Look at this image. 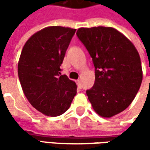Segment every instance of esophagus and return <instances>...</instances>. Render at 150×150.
Wrapping results in <instances>:
<instances>
[{
    "mask_svg": "<svg viewBox=\"0 0 150 150\" xmlns=\"http://www.w3.org/2000/svg\"><path fill=\"white\" fill-rule=\"evenodd\" d=\"M76 83H77V85H78L79 88H81V81H80V79L76 80Z\"/></svg>",
    "mask_w": 150,
    "mask_h": 150,
    "instance_id": "obj_1",
    "label": "esophagus"
}]
</instances>
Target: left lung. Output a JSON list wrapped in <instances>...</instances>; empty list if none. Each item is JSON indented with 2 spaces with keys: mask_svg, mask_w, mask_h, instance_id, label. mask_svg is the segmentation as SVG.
Returning a JSON list of instances; mask_svg holds the SVG:
<instances>
[{
  "mask_svg": "<svg viewBox=\"0 0 150 150\" xmlns=\"http://www.w3.org/2000/svg\"><path fill=\"white\" fill-rule=\"evenodd\" d=\"M77 36L92 58L95 83L87 96L95 112L110 118L129 107L142 82L138 51L112 27L79 28Z\"/></svg>",
  "mask_w": 150,
  "mask_h": 150,
  "instance_id": "1",
  "label": "left lung"
}]
</instances>
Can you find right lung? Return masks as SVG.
I'll return each instance as SVG.
<instances>
[{
	"label": "right lung",
	"instance_id": "add662e5",
	"mask_svg": "<svg viewBox=\"0 0 150 150\" xmlns=\"http://www.w3.org/2000/svg\"><path fill=\"white\" fill-rule=\"evenodd\" d=\"M75 29L49 26L33 34L23 46L18 65L19 80L30 104L46 116H58L70 108L77 86L60 66Z\"/></svg>",
	"mask_w": 150,
	"mask_h": 150
}]
</instances>
